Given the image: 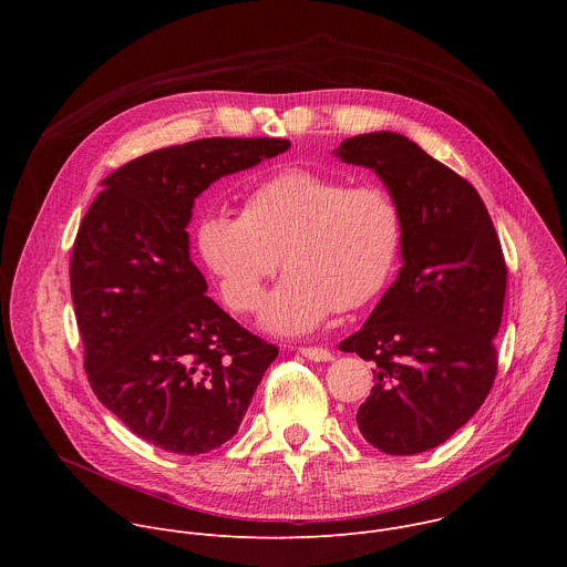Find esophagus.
<instances>
[{
    "label": "esophagus",
    "instance_id": "obj_1",
    "mask_svg": "<svg viewBox=\"0 0 567 567\" xmlns=\"http://www.w3.org/2000/svg\"><path fill=\"white\" fill-rule=\"evenodd\" d=\"M298 354H302L305 359L316 361V363H320V361H332V352L326 350V348H298Z\"/></svg>",
    "mask_w": 567,
    "mask_h": 567
}]
</instances>
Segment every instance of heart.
<instances>
[{
	"instance_id": "1",
	"label": "heart",
	"mask_w": 567,
	"mask_h": 567,
	"mask_svg": "<svg viewBox=\"0 0 567 567\" xmlns=\"http://www.w3.org/2000/svg\"><path fill=\"white\" fill-rule=\"evenodd\" d=\"M403 241L394 197L328 173L285 168L254 184L239 215L208 213L195 249L237 313L260 307L278 265L287 271L262 307L271 334H309L337 309L370 302L390 280Z\"/></svg>"
}]
</instances>
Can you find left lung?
I'll use <instances>...</instances> for the list:
<instances>
[{
    "label": "left lung",
    "mask_w": 567,
    "mask_h": 567,
    "mask_svg": "<svg viewBox=\"0 0 567 567\" xmlns=\"http://www.w3.org/2000/svg\"><path fill=\"white\" fill-rule=\"evenodd\" d=\"M343 164L379 175L403 219L396 280L339 348L377 368L361 435L388 455L444 444L487 399L507 267L477 190L396 132L346 138Z\"/></svg>",
    "instance_id": "obj_1"
}]
</instances>
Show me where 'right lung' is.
Wrapping results in <instances>:
<instances>
[{"label":"right lung","mask_w":567,"mask_h":567,"mask_svg":"<svg viewBox=\"0 0 567 567\" xmlns=\"http://www.w3.org/2000/svg\"><path fill=\"white\" fill-rule=\"evenodd\" d=\"M287 138H199L107 179L78 228L71 300L99 401L141 440L199 455L230 440L278 348L206 296L186 226L219 177L287 152Z\"/></svg>","instance_id":"obj_1"}]
</instances>
